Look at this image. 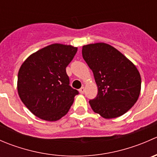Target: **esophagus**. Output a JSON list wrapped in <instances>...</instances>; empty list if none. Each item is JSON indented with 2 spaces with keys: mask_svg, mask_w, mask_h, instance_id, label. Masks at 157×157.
I'll use <instances>...</instances> for the list:
<instances>
[{
  "mask_svg": "<svg viewBox=\"0 0 157 157\" xmlns=\"http://www.w3.org/2000/svg\"><path fill=\"white\" fill-rule=\"evenodd\" d=\"M84 91H85V88L83 87H81L80 89V90H79V92H80V93H81V94H83V93H84Z\"/></svg>",
  "mask_w": 157,
  "mask_h": 157,
  "instance_id": "esophagus-1",
  "label": "esophagus"
}]
</instances>
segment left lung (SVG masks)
I'll use <instances>...</instances> for the list:
<instances>
[{
    "label": "left lung",
    "mask_w": 157,
    "mask_h": 157,
    "mask_svg": "<svg viewBox=\"0 0 157 157\" xmlns=\"http://www.w3.org/2000/svg\"><path fill=\"white\" fill-rule=\"evenodd\" d=\"M82 55L92 70L98 94L90 100L93 112L110 119L124 115L140 96L141 78L136 66L109 44L83 45Z\"/></svg>",
    "instance_id": "8db88e82"
}]
</instances>
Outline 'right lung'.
<instances>
[{
  "instance_id": "1",
  "label": "right lung",
  "mask_w": 157,
  "mask_h": 157,
  "mask_svg": "<svg viewBox=\"0 0 157 157\" xmlns=\"http://www.w3.org/2000/svg\"><path fill=\"white\" fill-rule=\"evenodd\" d=\"M77 48L55 43L29 55L18 72L19 96L30 112L48 121L68 112L78 91L69 85L66 73Z\"/></svg>"
}]
</instances>
